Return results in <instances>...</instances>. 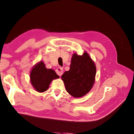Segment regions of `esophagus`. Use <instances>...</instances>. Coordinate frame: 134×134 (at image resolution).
Here are the masks:
<instances>
[{"label": "esophagus", "mask_w": 134, "mask_h": 134, "mask_svg": "<svg viewBox=\"0 0 134 134\" xmlns=\"http://www.w3.org/2000/svg\"><path fill=\"white\" fill-rule=\"evenodd\" d=\"M56 72L58 75H59V76H62V75L63 73V68L60 67L57 68V70H56Z\"/></svg>", "instance_id": "esophagus-1"}]
</instances>
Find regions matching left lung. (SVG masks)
I'll use <instances>...</instances> for the list:
<instances>
[{"label":"left lung","mask_w":134,"mask_h":134,"mask_svg":"<svg viewBox=\"0 0 134 134\" xmlns=\"http://www.w3.org/2000/svg\"><path fill=\"white\" fill-rule=\"evenodd\" d=\"M96 67L89 54L72 55L70 70L62 75L66 91L72 96L81 97L91 91L95 80Z\"/></svg>","instance_id":"obj_1"}]
</instances>
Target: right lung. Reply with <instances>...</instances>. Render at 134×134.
<instances>
[{
    "label": "right lung",
    "mask_w": 134,
    "mask_h": 134,
    "mask_svg": "<svg viewBox=\"0 0 134 134\" xmlns=\"http://www.w3.org/2000/svg\"><path fill=\"white\" fill-rule=\"evenodd\" d=\"M59 77L54 70L46 68L42 61L32 68L30 74L31 84L34 90L38 92L47 91L52 80Z\"/></svg>",
    "instance_id": "obj_1"
}]
</instances>
